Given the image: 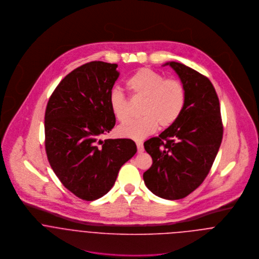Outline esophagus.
<instances>
[{
    "label": "esophagus",
    "mask_w": 259,
    "mask_h": 259,
    "mask_svg": "<svg viewBox=\"0 0 259 259\" xmlns=\"http://www.w3.org/2000/svg\"><path fill=\"white\" fill-rule=\"evenodd\" d=\"M137 144V147H138V151L141 153V152H143L144 150H145V148H144V145H143V143L142 142H137L136 143Z\"/></svg>",
    "instance_id": "1"
}]
</instances>
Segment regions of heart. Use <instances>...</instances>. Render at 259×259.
<instances>
[{
	"label": "heart",
	"mask_w": 259,
	"mask_h": 259,
	"mask_svg": "<svg viewBox=\"0 0 259 259\" xmlns=\"http://www.w3.org/2000/svg\"><path fill=\"white\" fill-rule=\"evenodd\" d=\"M126 87L134 98L144 100L138 119L130 120L117 128L120 137L132 140H144L160 128L171 126L181 117L186 104V89L184 82L176 77L166 78L149 68L137 71L126 80ZM109 105L113 116L120 122L130 117L128 102L118 89H112Z\"/></svg>",
	"instance_id": "b5f03b06"
}]
</instances>
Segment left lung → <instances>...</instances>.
I'll return each instance as SVG.
<instances>
[{"label": "left lung", "mask_w": 259, "mask_h": 259, "mask_svg": "<svg viewBox=\"0 0 259 259\" xmlns=\"http://www.w3.org/2000/svg\"><path fill=\"white\" fill-rule=\"evenodd\" d=\"M186 89L181 117L145 142L152 164L144 174L148 189L169 200L187 196L207 177L223 136L221 105L211 81L181 63L169 62Z\"/></svg>", "instance_id": "1"}]
</instances>
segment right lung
Returning a JSON list of instances; mask_svg holds the SVG:
<instances>
[{"mask_svg": "<svg viewBox=\"0 0 259 259\" xmlns=\"http://www.w3.org/2000/svg\"><path fill=\"white\" fill-rule=\"evenodd\" d=\"M116 64L87 63L67 74L49 99L45 148L61 183L92 201L108 193L119 168L137 152L130 139L103 140L115 124L109 95L118 77Z\"/></svg>", "mask_w": 259, "mask_h": 259, "instance_id": "1", "label": "right lung"}]
</instances>
